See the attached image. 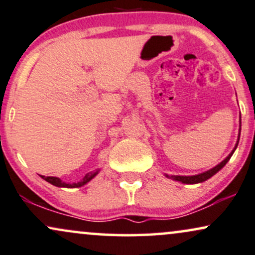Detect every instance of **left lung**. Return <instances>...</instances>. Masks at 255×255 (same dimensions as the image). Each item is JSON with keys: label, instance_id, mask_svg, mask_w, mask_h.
<instances>
[{"label": "left lung", "instance_id": "obj_1", "mask_svg": "<svg viewBox=\"0 0 255 255\" xmlns=\"http://www.w3.org/2000/svg\"><path fill=\"white\" fill-rule=\"evenodd\" d=\"M239 137H240V134H239ZM238 143H239V141H238L237 144H235V148H237ZM235 148L233 149V151H232V153L230 154V155H228L226 159L222 161V162L219 163L218 166H215L214 168L207 170V172H205V173H202V174H198V175H193V176H180V175H170V176L166 175V176H167V178L176 180V181H180V182H182V183H199V182H204L207 179L212 178V176H213L214 174H217L219 170L222 168V167L226 165V163L228 162V160L231 159V156L233 155Z\"/></svg>", "mask_w": 255, "mask_h": 255}]
</instances>
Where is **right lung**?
Instances as JSON below:
<instances>
[{
	"mask_svg": "<svg viewBox=\"0 0 255 255\" xmlns=\"http://www.w3.org/2000/svg\"><path fill=\"white\" fill-rule=\"evenodd\" d=\"M99 170H96V172H90V173H87L85 175V178H83L81 181L79 182H74V183H66L63 181H61V180L59 178H55V176H42V179L46 180L47 182L51 183V185L56 186V187H66V188H76V187H81L83 185H86L87 182H89L90 180H92L94 176L98 174Z\"/></svg>",
	"mask_w": 255,
	"mask_h": 255,
	"instance_id": "right-lung-1",
	"label": "right lung"
}]
</instances>
